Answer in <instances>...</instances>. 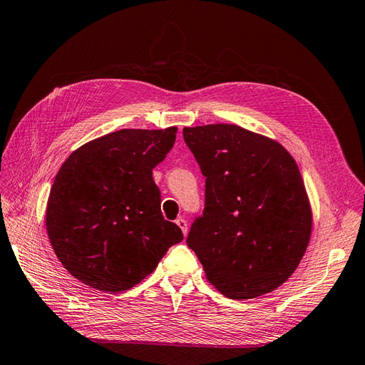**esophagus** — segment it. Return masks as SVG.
<instances>
[{
    "label": "esophagus",
    "instance_id": "1",
    "mask_svg": "<svg viewBox=\"0 0 365 365\" xmlns=\"http://www.w3.org/2000/svg\"><path fill=\"white\" fill-rule=\"evenodd\" d=\"M175 222H176V225H178V227L181 228V231L184 233V236H187V231H189V230H187V222H185V219L178 217V219L175 220Z\"/></svg>",
    "mask_w": 365,
    "mask_h": 365
}]
</instances>
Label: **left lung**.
<instances>
[{"label":"left lung","mask_w":365,"mask_h":365,"mask_svg":"<svg viewBox=\"0 0 365 365\" xmlns=\"http://www.w3.org/2000/svg\"><path fill=\"white\" fill-rule=\"evenodd\" d=\"M205 178V204L187 245L208 282L233 300L268 294L297 269L312 215L294 158L263 135L236 125L184 128Z\"/></svg>","instance_id":"obj_1"}]
</instances>
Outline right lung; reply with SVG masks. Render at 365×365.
Instances as JSON below:
<instances>
[{
  "instance_id": "right-lung-1",
  "label": "right lung",
  "mask_w": 365,
  "mask_h": 365,
  "mask_svg": "<svg viewBox=\"0 0 365 365\" xmlns=\"http://www.w3.org/2000/svg\"><path fill=\"white\" fill-rule=\"evenodd\" d=\"M176 128L120 129L74 150L54 178L47 231L73 277L105 292L130 289L184 239L161 213L152 178Z\"/></svg>"
}]
</instances>
